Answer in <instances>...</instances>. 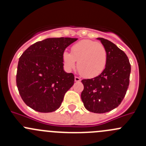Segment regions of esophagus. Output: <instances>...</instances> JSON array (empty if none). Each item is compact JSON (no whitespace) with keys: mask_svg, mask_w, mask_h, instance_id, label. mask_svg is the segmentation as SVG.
I'll return each instance as SVG.
<instances>
[{"mask_svg":"<svg viewBox=\"0 0 146 146\" xmlns=\"http://www.w3.org/2000/svg\"><path fill=\"white\" fill-rule=\"evenodd\" d=\"M75 81L76 82H80L81 81V79L80 78H78V77H75Z\"/></svg>","mask_w":146,"mask_h":146,"instance_id":"1","label":"esophagus"}]
</instances>
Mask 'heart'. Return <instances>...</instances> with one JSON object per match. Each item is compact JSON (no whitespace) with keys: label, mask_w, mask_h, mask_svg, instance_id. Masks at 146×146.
Instances as JSON below:
<instances>
[{"label":"heart","mask_w":146,"mask_h":146,"mask_svg":"<svg viewBox=\"0 0 146 146\" xmlns=\"http://www.w3.org/2000/svg\"><path fill=\"white\" fill-rule=\"evenodd\" d=\"M63 63L67 70H72L76 66L85 78H95L100 75L107 66V52L104 46L92 40H82L72 46L71 54L64 51Z\"/></svg>","instance_id":"obj_1"}]
</instances>
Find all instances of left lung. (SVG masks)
<instances>
[{"label":"left lung","mask_w":146,"mask_h":146,"mask_svg":"<svg viewBox=\"0 0 146 146\" xmlns=\"http://www.w3.org/2000/svg\"><path fill=\"white\" fill-rule=\"evenodd\" d=\"M97 39L107 50V66L97 77L82 80L81 99L87 110L102 114L115 109L123 100L129 88L131 65L117 45L104 38Z\"/></svg>","instance_id":"obj_1"}]
</instances>
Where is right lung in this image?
Returning a JSON list of instances; mask_svg holds the SVG:
<instances>
[{"instance_id": "obj_1", "label": "right lung", "mask_w": 146, "mask_h": 146, "mask_svg": "<svg viewBox=\"0 0 146 146\" xmlns=\"http://www.w3.org/2000/svg\"><path fill=\"white\" fill-rule=\"evenodd\" d=\"M77 38H47L28 47L17 65L16 83L24 102L39 112L58 110L74 75L64 69L65 49Z\"/></svg>"}]
</instances>
